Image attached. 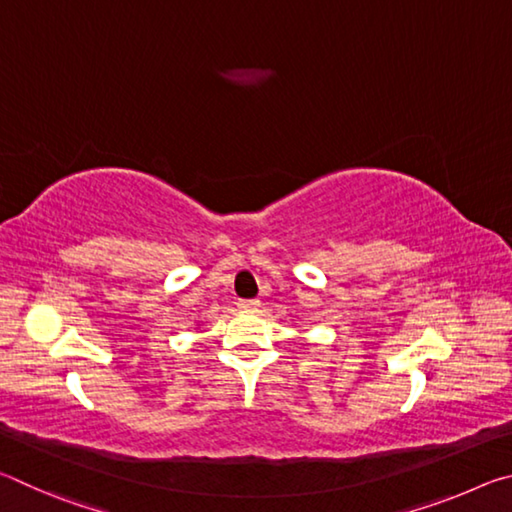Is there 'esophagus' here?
I'll list each match as a JSON object with an SVG mask.
<instances>
[{"label": "esophagus", "mask_w": 512, "mask_h": 512, "mask_svg": "<svg viewBox=\"0 0 512 512\" xmlns=\"http://www.w3.org/2000/svg\"><path fill=\"white\" fill-rule=\"evenodd\" d=\"M237 307H239V309H244V311H257L259 307H262V302H259L257 298H250V300H239V302H237Z\"/></svg>", "instance_id": "1"}]
</instances>
